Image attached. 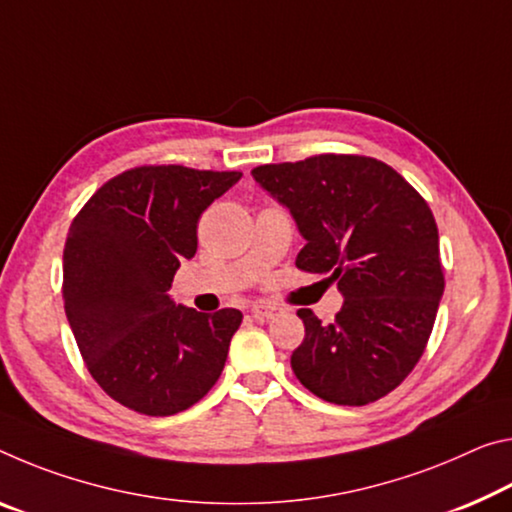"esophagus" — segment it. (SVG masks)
Masks as SVG:
<instances>
[{
	"label": "esophagus",
	"mask_w": 512,
	"mask_h": 512,
	"mask_svg": "<svg viewBox=\"0 0 512 512\" xmlns=\"http://www.w3.org/2000/svg\"><path fill=\"white\" fill-rule=\"evenodd\" d=\"M250 312H253V316H257V319H275L278 316V307L275 305H266V303H255L253 307H250Z\"/></svg>",
	"instance_id": "1"
}]
</instances>
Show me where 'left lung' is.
<instances>
[{"label":"left lung","instance_id":"8db88e82","mask_svg":"<svg viewBox=\"0 0 512 512\" xmlns=\"http://www.w3.org/2000/svg\"><path fill=\"white\" fill-rule=\"evenodd\" d=\"M250 175L294 216L305 239L298 269L330 273L344 296L332 323L298 310L296 378L328 403L378 401L424 355L444 294L431 207L392 166L360 154H316Z\"/></svg>","mask_w":512,"mask_h":512}]
</instances>
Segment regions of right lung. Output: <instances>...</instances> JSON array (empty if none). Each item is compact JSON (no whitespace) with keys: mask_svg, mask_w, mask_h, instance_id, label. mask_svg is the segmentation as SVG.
<instances>
[{"mask_svg":"<svg viewBox=\"0 0 512 512\" xmlns=\"http://www.w3.org/2000/svg\"><path fill=\"white\" fill-rule=\"evenodd\" d=\"M237 170L139 166L102 184L70 225L63 305L88 371L113 401L177 415L221 376L243 314L175 305L170 282L198 250V218Z\"/></svg>","mask_w":512,"mask_h":512,"instance_id":"obj_1","label":"right lung"}]
</instances>
